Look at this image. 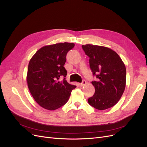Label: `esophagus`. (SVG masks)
Returning a JSON list of instances; mask_svg holds the SVG:
<instances>
[{
    "mask_svg": "<svg viewBox=\"0 0 147 147\" xmlns=\"http://www.w3.org/2000/svg\"><path fill=\"white\" fill-rule=\"evenodd\" d=\"M86 84V81H83L81 83L79 84V86H80L81 87H82V86H84V85Z\"/></svg>",
    "mask_w": 147,
    "mask_h": 147,
    "instance_id": "34e87169",
    "label": "esophagus"
}]
</instances>
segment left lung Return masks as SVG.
Here are the masks:
<instances>
[{
  "label": "left lung",
  "instance_id": "8db88e82",
  "mask_svg": "<svg viewBox=\"0 0 147 147\" xmlns=\"http://www.w3.org/2000/svg\"><path fill=\"white\" fill-rule=\"evenodd\" d=\"M82 47L89 57L90 69L98 79L92 82L95 91L88 103L99 110L110 108L118 102L125 90L126 69L124 62L108 47L92 44L82 45Z\"/></svg>",
  "mask_w": 147,
  "mask_h": 147
}]
</instances>
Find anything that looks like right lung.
Segmentation results:
<instances>
[{"label": "right lung", "instance_id": "1", "mask_svg": "<svg viewBox=\"0 0 147 147\" xmlns=\"http://www.w3.org/2000/svg\"><path fill=\"white\" fill-rule=\"evenodd\" d=\"M74 43L64 42L45 45L36 52L29 62L26 81L28 89L37 103L46 110H55L68 101L71 92L76 87L66 77L63 66L66 54Z\"/></svg>", "mask_w": 147, "mask_h": 147}]
</instances>
